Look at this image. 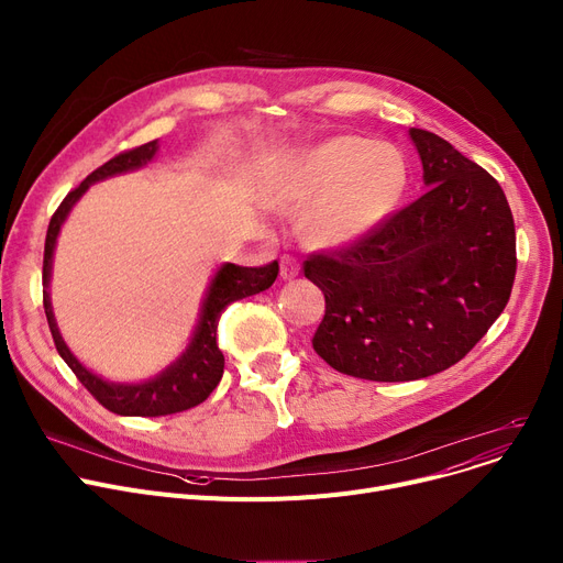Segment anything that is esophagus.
I'll return each mask as SVG.
<instances>
[{
	"label": "esophagus",
	"mask_w": 563,
	"mask_h": 563,
	"mask_svg": "<svg viewBox=\"0 0 563 563\" xmlns=\"http://www.w3.org/2000/svg\"><path fill=\"white\" fill-rule=\"evenodd\" d=\"M296 276H298V262L291 255H283L280 257V278L291 280Z\"/></svg>",
	"instance_id": "obj_1"
}]
</instances>
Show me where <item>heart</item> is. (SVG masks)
I'll return each mask as SVG.
<instances>
[{
    "instance_id": "heart-1",
    "label": "heart",
    "mask_w": 563,
    "mask_h": 563,
    "mask_svg": "<svg viewBox=\"0 0 563 563\" xmlns=\"http://www.w3.org/2000/svg\"><path fill=\"white\" fill-rule=\"evenodd\" d=\"M407 163L396 146L355 135L328 137L291 158L280 201L301 208L303 238L319 249H346L378 231L400 203Z\"/></svg>"
}]
</instances>
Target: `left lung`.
<instances>
[{
    "label": "left lung",
    "instance_id": "obj_1",
    "mask_svg": "<svg viewBox=\"0 0 563 563\" xmlns=\"http://www.w3.org/2000/svg\"><path fill=\"white\" fill-rule=\"evenodd\" d=\"M409 137L428 192L366 240L303 265L325 296L314 351L362 380H419L457 364L505 310L516 276L498 180L430 131Z\"/></svg>",
    "mask_w": 563,
    "mask_h": 563
}]
</instances>
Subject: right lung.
Listing matches in <instances>:
<instances>
[{
	"label": "right lung",
	"mask_w": 563,
	"mask_h": 563,
	"mask_svg": "<svg viewBox=\"0 0 563 563\" xmlns=\"http://www.w3.org/2000/svg\"><path fill=\"white\" fill-rule=\"evenodd\" d=\"M156 152H158V140H152L137 148H131V152L110 158L106 165L95 169L77 187V190H71L63 199V203L58 206V210L49 221L47 240H45L43 306H45V314H47V323L54 336L56 351L65 360V364L74 371V376L81 380V385L106 409L115 411L120 417H167L203 402L212 394V389L219 385L221 373H223V353L217 346V323L221 312L231 303L240 301V298L269 289L278 276L276 260L265 267H240V265H233V262L221 265L206 289L199 321L190 336V344H187L185 351L154 378L142 380V383H108L77 360V355L67 349L63 334L56 325L52 298H49L52 262H54V249H56L60 227L65 223L67 214L71 212V208L77 206V201L88 192V187L92 183L142 169L144 165H148L156 158Z\"/></svg>",
	"instance_id": "1"
}]
</instances>
